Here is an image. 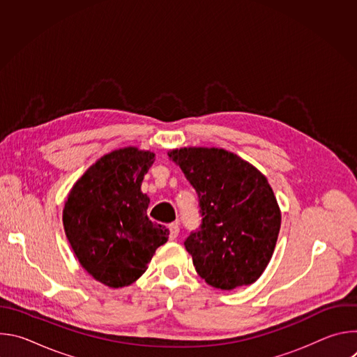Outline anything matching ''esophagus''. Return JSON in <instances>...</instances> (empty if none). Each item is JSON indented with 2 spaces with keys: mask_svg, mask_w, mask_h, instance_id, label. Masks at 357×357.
<instances>
[{
  "mask_svg": "<svg viewBox=\"0 0 357 357\" xmlns=\"http://www.w3.org/2000/svg\"><path fill=\"white\" fill-rule=\"evenodd\" d=\"M168 229H169V240H175L178 237V233H179L178 223H171L168 226Z\"/></svg>",
  "mask_w": 357,
  "mask_h": 357,
  "instance_id": "esophagus-1",
  "label": "esophagus"
}]
</instances>
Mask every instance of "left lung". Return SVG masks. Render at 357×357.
I'll list each match as a JSON object with an SVG mask.
<instances>
[{
	"label": "left lung",
	"mask_w": 357,
	"mask_h": 357,
	"mask_svg": "<svg viewBox=\"0 0 357 357\" xmlns=\"http://www.w3.org/2000/svg\"><path fill=\"white\" fill-rule=\"evenodd\" d=\"M168 155L197 193L202 222L183 241L196 273L225 291L257 281L281 226L266 176L219 148H181Z\"/></svg>",
	"instance_id": "left-lung-1"
}]
</instances>
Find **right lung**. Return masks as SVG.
Segmentation results:
<instances>
[{"instance_id": "1", "label": "right lung", "mask_w": 357, "mask_h": 357, "mask_svg": "<svg viewBox=\"0 0 357 357\" xmlns=\"http://www.w3.org/2000/svg\"><path fill=\"white\" fill-rule=\"evenodd\" d=\"M154 154L137 148L110 152L75 183L63 209L66 237L82 267L97 281L121 288L138 280L169 231L146 216L141 192Z\"/></svg>"}]
</instances>
